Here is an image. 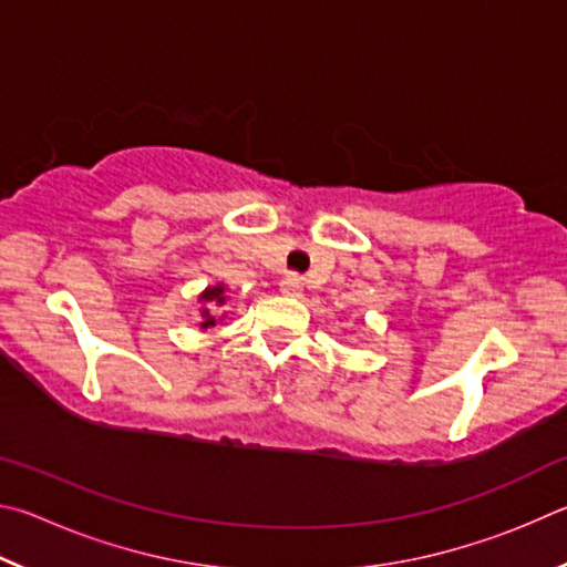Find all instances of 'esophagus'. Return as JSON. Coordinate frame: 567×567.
<instances>
[{"label": "esophagus", "instance_id": "esophagus-1", "mask_svg": "<svg viewBox=\"0 0 567 567\" xmlns=\"http://www.w3.org/2000/svg\"><path fill=\"white\" fill-rule=\"evenodd\" d=\"M281 293H284V296H293V299H299V296L303 293V281H301V276H296V274L286 276L284 281H281Z\"/></svg>", "mask_w": 567, "mask_h": 567}]
</instances>
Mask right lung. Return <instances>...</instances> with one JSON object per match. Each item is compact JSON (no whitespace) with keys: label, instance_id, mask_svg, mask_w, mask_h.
Returning a JSON list of instances; mask_svg holds the SVG:
<instances>
[{"label":"right lung","instance_id":"add662e5","mask_svg":"<svg viewBox=\"0 0 567 567\" xmlns=\"http://www.w3.org/2000/svg\"><path fill=\"white\" fill-rule=\"evenodd\" d=\"M198 301H202V329H212V326H216L218 316H214V309H218V306H224L228 301L226 296V286L224 284H216V286H208V289L198 296Z\"/></svg>","mask_w":567,"mask_h":567}]
</instances>
